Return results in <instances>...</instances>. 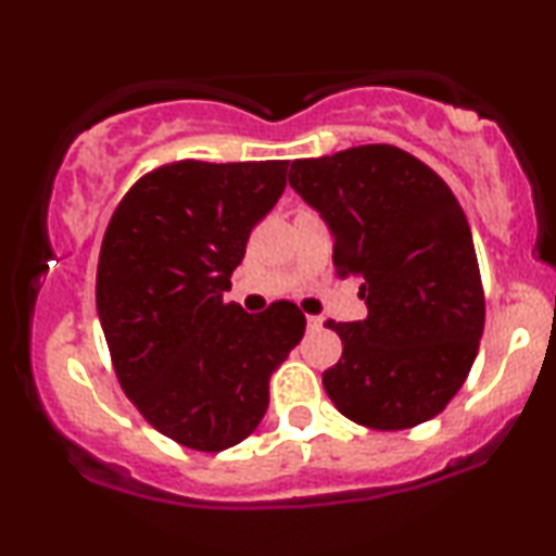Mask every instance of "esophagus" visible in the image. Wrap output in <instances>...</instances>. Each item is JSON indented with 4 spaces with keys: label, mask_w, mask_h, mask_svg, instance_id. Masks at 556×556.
Returning a JSON list of instances; mask_svg holds the SVG:
<instances>
[{
    "label": "esophagus",
    "mask_w": 556,
    "mask_h": 556,
    "mask_svg": "<svg viewBox=\"0 0 556 556\" xmlns=\"http://www.w3.org/2000/svg\"><path fill=\"white\" fill-rule=\"evenodd\" d=\"M305 321H308V329H321L324 318L321 316H305Z\"/></svg>",
    "instance_id": "1"
}]
</instances>
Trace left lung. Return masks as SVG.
Listing matches in <instances>:
<instances>
[{
    "label": "left lung",
    "instance_id": "8db88e82",
    "mask_svg": "<svg viewBox=\"0 0 556 556\" xmlns=\"http://www.w3.org/2000/svg\"><path fill=\"white\" fill-rule=\"evenodd\" d=\"M292 190L334 238L337 277H361L363 321L334 324L342 358L324 371L337 410L400 431L444 410L483 334L481 274L460 203L397 146L295 159Z\"/></svg>",
    "mask_w": 556,
    "mask_h": 556
}]
</instances>
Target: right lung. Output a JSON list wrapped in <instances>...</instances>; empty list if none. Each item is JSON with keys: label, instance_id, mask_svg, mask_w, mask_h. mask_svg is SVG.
<instances>
[{"label": "right lung", "instance_id": "obj_1", "mask_svg": "<svg viewBox=\"0 0 556 556\" xmlns=\"http://www.w3.org/2000/svg\"><path fill=\"white\" fill-rule=\"evenodd\" d=\"M287 162H175L127 190L96 271V308L119 384L164 437L222 452L258 429L271 374L303 340L290 300L264 314L225 303Z\"/></svg>", "mask_w": 556, "mask_h": 556}]
</instances>
